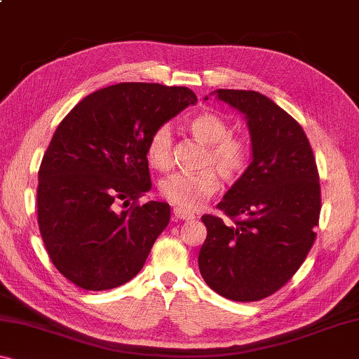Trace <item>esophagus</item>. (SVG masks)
Returning a JSON list of instances; mask_svg holds the SVG:
<instances>
[{
    "label": "esophagus",
    "mask_w": 359,
    "mask_h": 359,
    "mask_svg": "<svg viewBox=\"0 0 359 359\" xmlns=\"http://www.w3.org/2000/svg\"><path fill=\"white\" fill-rule=\"evenodd\" d=\"M174 217L177 218V220H193V218H194L191 212H188L185 209H180V208H174Z\"/></svg>",
    "instance_id": "1"
}]
</instances>
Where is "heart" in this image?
<instances>
[{"mask_svg":"<svg viewBox=\"0 0 359 359\" xmlns=\"http://www.w3.org/2000/svg\"><path fill=\"white\" fill-rule=\"evenodd\" d=\"M191 135L208 145L203 166L198 172H174L161 180L160 193L169 203L185 210H196L209 201L220 187L218 174L224 180H234L245 171L250 147L245 137L231 135L226 120L214 112H203L188 121ZM172 130L161 125L151 133L147 142L150 166L166 169L172 161Z\"/></svg>","mask_w":359,"mask_h":359,"instance_id":"heart-1","label":"heart"}]
</instances>
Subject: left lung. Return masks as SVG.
<instances>
[{
	"label": "left lung",
	"mask_w": 359,
	"mask_h": 359,
	"mask_svg": "<svg viewBox=\"0 0 359 359\" xmlns=\"http://www.w3.org/2000/svg\"><path fill=\"white\" fill-rule=\"evenodd\" d=\"M212 95L244 114L252 163L217 205L231 222L201 217L208 238L199 272L226 299L259 301L296 274L313 245L321 209L317 163L302 126L267 96L223 88Z\"/></svg>",
	"instance_id": "obj_1"
}]
</instances>
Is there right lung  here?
Listing matches in <instances>:
<instances>
[{
  "label": "right lung",
  "mask_w": 359,
  "mask_h": 359,
  "mask_svg": "<svg viewBox=\"0 0 359 359\" xmlns=\"http://www.w3.org/2000/svg\"><path fill=\"white\" fill-rule=\"evenodd\" d=\"M196 101L187 87L123 82L85 96L58 125L38 172V224L69 282L111 290L142 269L171 218L168 203L137 204L151 188L147 142Z\"/></svg>",
  "instance_id": "obj_1"
}]
</instances>
